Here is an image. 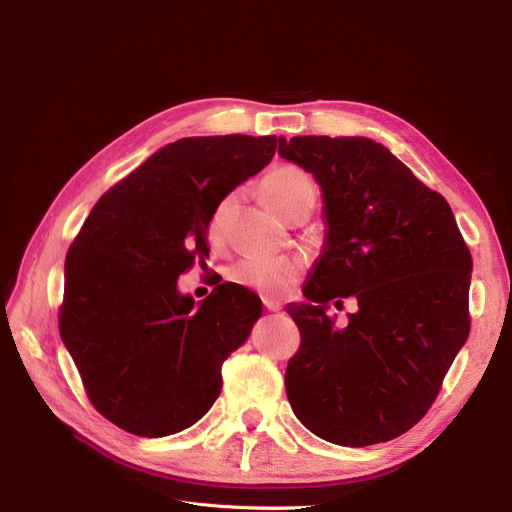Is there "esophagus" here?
I'll return each mask as SVG.
<instances>
[{"label":"esophagus","instance_id":"1","mask_svg":"<svg viewBox=\"0 0 512 512\" xmlns=\"http://www.w3.org/2000/svg\"><path fill=\"white\" fill-rule=\"evenodd\" d=\"M262 303H265L269 312H280V303H275L273 299H262Z\"/></svg>","mask_w":512,"mask_h":512}]
</instances>
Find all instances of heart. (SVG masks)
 Wrapping results in <instances>:
<instances>
[{
  "instance_id": "b5f03b06",
  "label": "heart",
  "mask_w": 512,
  "mask_h": 512,
  "mask_svg": "<svg viewBox=\"0 0 512 512\" xmlns=\"http://www.w3.org/2000/svg\"><path fill=\"white\" fill-rule=\"evenodd\" d=\"M260 194L282 218H286L309 194H314V183L299 168L277 166L260 181ZM232 205H235V196L226 194L211 209L207 220V235L211 241H220L224 237ZM299 275L301 262L286 256H250L230 267L232 282L267 294V297H280L299 280Z\"/></svg>"
}]
</instances>
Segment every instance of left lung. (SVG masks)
I'll return each instance as SVG.
<instances>
[{
    "label": "left lung",
    "mask_w": 512,
    "mask_h": 512,
    "mask_svg": "<svg viewBox=\"0 0 512 512\" xmlns=\"http://www.w3.org/2000/svg\"><path fill=\"white\" fill-rule=\"evenodd\" d=\"M280 153L314 173L329 222L307 303L288 307L301 333L290 406L327 442H389L427 414L466 344L470 250L446 198L380 143L294 136ZM348 296L360 312L337 328L326 305Z\"/></svg>",
    "instance_id": "left-lung-1"
}]
</instances>
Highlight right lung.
I'll return each instance as SVG.
<instances>
[{"label":"right lung","instance_id":"right-lung-1","mask_svg":"<svg viewBox=\"0 0 512 512\" xmlns=\"http://www.w3.org/2000/svg\"><path fill=\"white\" fill-rule=\"evenodd\" d=\"M277 136H192L100 196L66 254L59 335L106 421L143 438L194 425L222 391V365L262 314L224 282L194 305L177 277L205 265L215 203L265 168Z\"/></svg>","mask_w":512,"mask_h":512}]
</instances>
